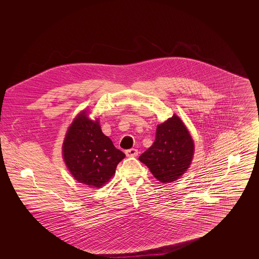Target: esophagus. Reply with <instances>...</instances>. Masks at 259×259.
<instances>
[{"label": "esophagus", "instance_id": "esophagus-1", "mask_svg": "<svg viewBox=\"0 0 259 259\" xmlns=\"http://www.w3.org/2000/svg\"><path fill=\"white\" fill-rule=\"evenodd\" d=\"M125 154L127 157H136L138 155V150L135 148H131L125 151Z\"/></svg>", "mask_w": 259, "mask_h": 259}]
</instances>
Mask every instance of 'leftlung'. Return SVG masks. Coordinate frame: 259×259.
<instances>
[{
	"label": "left lung",
	"mask_w": 259,
	"mask_h": 259,
	"mask_svg": "<svg viewBox=\"0 0 259 259\" xmlns=\"http://www.w3.org/2000/svg\"><path fill=\"white\" fill-rule=\"evenodd\" d=\"M195 145L189 130L181 117L174 114L157 125L154 143L139 160L165 185L183 177L192 163Z\"/></svg>",
	"instance_id": "1"
}]
</instances>
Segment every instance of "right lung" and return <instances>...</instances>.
<instances>
[{
    "label": "right lung",
    "instance_id": "add662e5",
    "mask_svg": "<svg viewBox=\"0 0 259 259\" xmlns=\"http://www.w3.org/2000/svg\"><path fill=\"white\" fill-rule=\"evenodd\" d=\"M89 114L88 110H82L75 115L64 138L62 155L75 181L101 188L115 175L125 154L102 132L98 117L91 119Z\"/></svg>",
    "mask_w": 259,
    "mask_h": 259
}]
</instances>
